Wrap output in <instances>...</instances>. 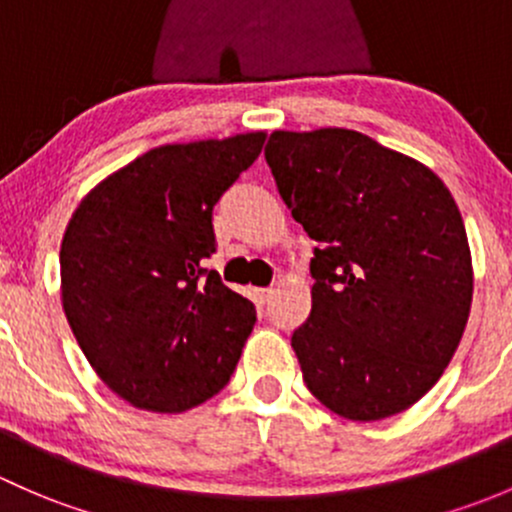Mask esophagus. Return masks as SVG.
Returning <instances> with one entry per match:
<instances>
[{"label": "esophagus", "mask_w": 512, "mask_h": 512, "mask_svg": "<svg viewBox=\"0 0 512 512\" xmlns=\"http://www.w3.org/2000/svg\"><path fill=\"white\" fill-rule=\"evenodd\" d=\"M254 295H256L258 303H268L273 295V288H254Z\"/></svg>", "instance_id": "34e87169"}]
</instances>
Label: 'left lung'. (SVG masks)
<instances>
[{
  "instance_id": "1",
  "label": "left lung",
  "mask_w": 512,
  "mask_h": 512,
  "mask_svg": "<svg viewBox=\"0 0 512 512\" xmlns=\"http://www.w3.org/2000/svg\"><path fill=\"white\" fill-rule=\"evenodd\" d=\"M266 162L315 241L313 308L291 345L330 412L377 421L419 402L466 330L473 266L434 172L357 130H276Z\"/></svg>"
}]
</instances>
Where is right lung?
Listing matches in <instances>:
<instances>
[{
  "label": "right lung",
  "mask_w": 512,
  "mask_h": 512,
  "mask_svg": "<svg viewBox=\"0 0 512 512\" xmlns=\"http://www.w3.org/2000/svg\"><path fill=\"white\" fill-rule=\"evenodd\" d=\"M266 133L162 145L96 184L61 241V300L91 367L145 412L177 414L229 382L256 323L251 300L202 266L212 209Z\"/></svg>",
  "instance_id": "1"
}]
</instances>
